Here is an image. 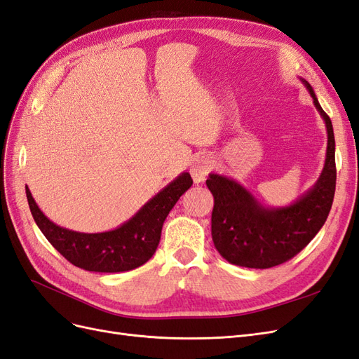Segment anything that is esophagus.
Wrapping results in <instances>:
<instances>
[{
	"label": "esophagus",
	"instance_id": "34e87169",
	"mask_svg": "<svg viewBox=\"0 0 359 359\" xmlns=\"http://www.w3.org/2000/svg\"><path fill=\"white\" fill-rule=\"evenodd\" d=\"M212 168H214V163H212L211 157L202 154V156H198L196 158H194L191 163V169H190L194 184L203 182L206 180V177H208V173L212 170Z\"/></svg>",
	"mask_w": 359,
	"mask_h": 359
}]
</instances>
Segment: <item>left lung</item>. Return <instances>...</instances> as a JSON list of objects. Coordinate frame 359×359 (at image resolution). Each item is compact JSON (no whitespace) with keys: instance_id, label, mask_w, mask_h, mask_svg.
<instances>
[{"instance_id":"obj_1","label":"left lung","mask_w":359,"mask_h":359,"mask_svg":"<svg viewBox=\"0 0 359 359\" xmlns=\"http://www.w3.org/2000/svg\"><path fill=\"white\" fill-rule=\"evenodd\" d=\"M306 83L328 132L325 166L313 189L283 208H265L236 181L211 173L214 196L211 233L215 248L233 265L265 269L287 262L306 247L328 219L335 193V140L330 116Z\"/></svg>"}]
</instances>
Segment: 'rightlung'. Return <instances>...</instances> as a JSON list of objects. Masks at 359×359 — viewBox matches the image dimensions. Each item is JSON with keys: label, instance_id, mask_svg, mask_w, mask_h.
<instances>
[{"label": "right lung", "instance_id": "right-lung-1", "mask_svg": "<svg viewBox=\"0 0 359 359\" xmlns=\"http://www.w3.org/2000/svg\"><path fill=\"white\" fill-rule=\"evenodd\" d=\"M191 184L190 173H181L128 222L114 231L100 233H82L57 226L40 211L28 187L25 191L39 229L70 264L95 273H123L144 265L153 257L160 243L163 223Z\"/></svg>", "mask_w": 359, "mask_h": 359}]
</instances>
